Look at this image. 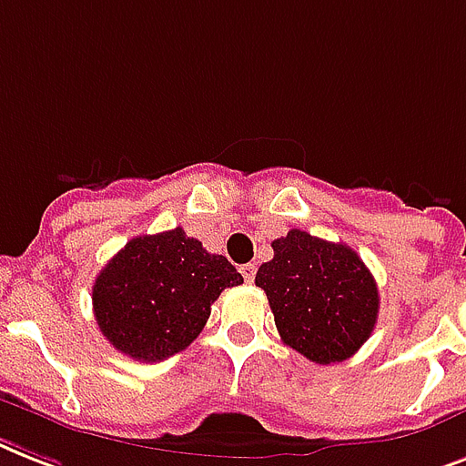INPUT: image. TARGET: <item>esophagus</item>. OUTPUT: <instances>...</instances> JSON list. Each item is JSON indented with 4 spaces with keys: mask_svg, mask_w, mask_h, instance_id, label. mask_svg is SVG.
I'll list each match as a JSON object with an SVG mask.
<instances>
[{
    "mask_svg": "<svg viewBox=\"0 0 466 466\" xmlns=\"http://www.w3.org/2000/svg\"><path fill=\"white\" fill-rule=\"evenodd\" d=\"M239 270H241V275H244L246 282H248V285H251L253 278H256V266H253V263H246V266H241Z\"/></svg>",
    "mask_w": 466,
    "mask_h": 466,
    "instance_id": "obj_1",
    "label": "esophagus"
}]
</instances>
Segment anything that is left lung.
Listing matches in <instances>:
<instances>
[{
	"mask_svg": "<svg viewBox=\"0 0 466 466\" xmlns=\"http://www.w3.org/2000/svg\"><path fill=\"white\" fill-rule=\"evenodd\" d=\"M256 272L282 342L316 364L350 359L376 328V279L347 244L292 229Z\"/></svg>",
	"mask_w": 466,
	"mask_h": 466,
	"instance_id": "8db88e82",
	"label": "left lung"
}]
</instances>
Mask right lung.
I'll use <instances>...</instances> for the list:
<instances>
[{
    "mask_svg": "<svg viewBox=\"0 0 466 466\" xmlns=\"http://www.w3.org/2000/svg\"><path fill=\"white\" fill-rule=\"evenodd\" d=\"M244 282L237 268L177 227L128 241L93 285V311L109 344L136 361H162L203 330L222 289Z\"/></svg>",
    "mask_w": 466,
    "mask_h": 466,
    "instance_id": "add662e5",
    "label": "right lung"
}]
</instances>
